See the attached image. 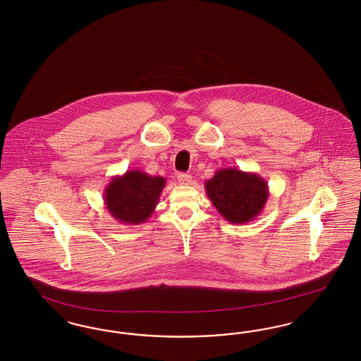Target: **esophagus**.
I'll use <instances>...</instances> for the list:
<instances>
[{
	"label": "esophagus",
	"mask_w": 361,
	"mask_h": 361,
	"mask_svg": "<svg viewBox=\"0 0 361 361\" xmlns=\"http://www.w3.org/2000/svg\"><path fill=\"white\" fill-rule=\"evenodd\" d=\"M177 180H178V184H181V185H189V183L192 181V177L188 173H178Z\"/></svg>",
	"instance_id": "obj_1"
}]
</instances>
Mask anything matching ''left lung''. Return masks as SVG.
Returning <instances> with one entry per match:
<instances>
[{"label": "left lung", "instance_id": "8db88e82", "mask_svg": "<svg viewBox=\"0 0 361 361\" xmlns=\"http://www.w3.org/2000/svg\"><path fill=\"white\" fill-rule=\"evenodd\" d=\"M204 188L217 212L231 224H245L259 215L269 199V185L259 174L224 168Z\"/></svg>", "mask_w": 361, "mask_h": 361}]
</instances>
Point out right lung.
Here are the masks:
<instances>
[{"instance_id":"add662e5","label":"right lung","mask_w":361,"mask_h":361,"mask_svg":"<svg viewBox=\"0 0 361 361\" xmlns=\"http://www.w3.org/2000/svg\"><path fill=\"white\" fill-rule=\"evenodd\" d=\"M165 184L164 177L128 171L114 176L104 188V205L121 224H142L154 212Z\"/></svg>"}]
</instances>
